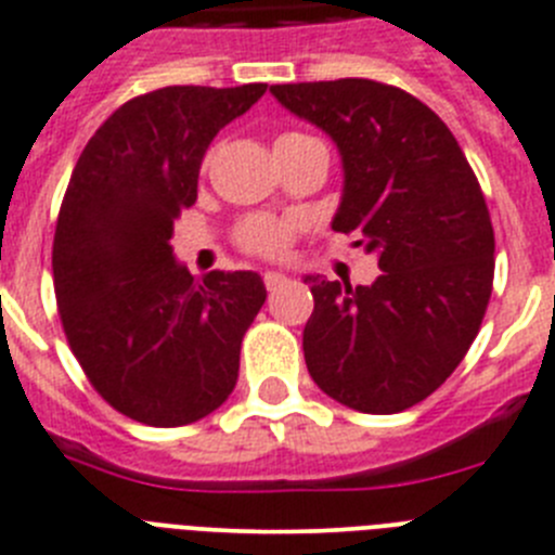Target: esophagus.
<instances>
[{
	"label": "esophagus",
	"instance_id": "1",
	"mask_svg": "<svg viewBox=\"0 0 555 555\" xmlns=\"http://www.w3.org/2000/svg\"><path fill=\"white\" fill-rule=\"evenodd\" d=\"M284 284H289V279L284 276V273H279V271H268L266 273V287L268 289H279V287H284Z\"/></svg>",
	"mask_w": 555,
	"mask_h": 555
}]
</instances>
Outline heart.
<instances>
[{"label": "heart", "instance_id": "b5f03b06", "mask_svg": "<svg viewBox=\"0 0 555 555\" xmlns=\"http://www.w3.org/2000/svg\"><path fill=\"white\" fill-rule=\"evenodd\" d=\"M287 132L282 138H289ZM241 243L248 248V251L266 254V257H276L287 248L289 243V227L282 221H273V218H251V221L243 223L241 229Z\"/></svg>", "mask_w": 555, "mask_h": 555}]
</instances>
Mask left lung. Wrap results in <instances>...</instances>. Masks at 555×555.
<instances>
[{"label": "left lung", "mask_w": 555, "mask_h": 555, "mask_svg": "<svg viewBox=\"0 0 555 555\" xmlns=\"http://www.w3.org/2000/svg\"><path fill=\"white\" fill-rule=\"evenodd\" d=\"M284 109L328 134L343 159L334 232L376 254L373 284L312 282L304 326L312 382L343 406L421 403L473 346L495 276V234L451 129L412 93L373 79L271 85Z\"/></svg>", "instance_id": "obj_1"}]
</instances>
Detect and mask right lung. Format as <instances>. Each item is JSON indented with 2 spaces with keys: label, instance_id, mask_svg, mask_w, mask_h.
Returning <instances> with one entry per match:
<instances>
[{
  "label": "right lung",
  "instance_id": "1",
  "mask_svg": "<svg viewBox=\"0 0 555 555\" xmlns=\"http://www.w3.org/2000/svg\"><path fill=\"white\" fill-rule=\"evenodd\" d=\"M266 88L171 85L132 99L96 129L68 182L52 248L60 321L99 396L146 426L202 421L237 384L262 276L193 279L171 234L196 202L212 138Z\"/></svg>",
  "mask_w": 555,
  "mask_h": 555
}]
</instances>
